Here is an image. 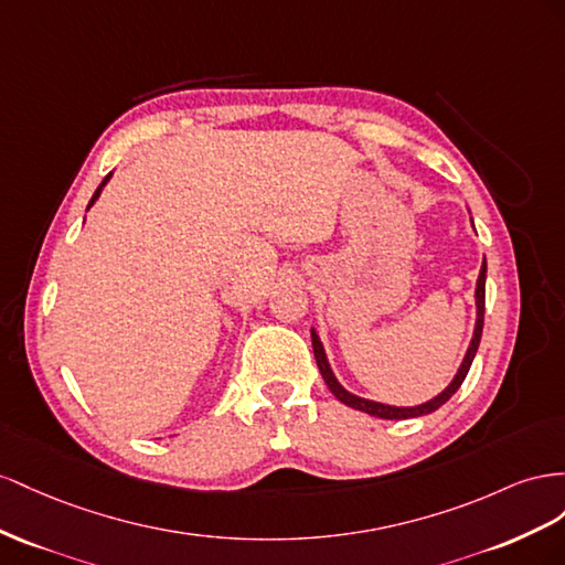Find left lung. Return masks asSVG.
<instances>
[{
  "label": "left lung",
  "instance_id": "8db88e82",
  "mask_svg": "<svg viewBox=\"0 0 565 565\" xmlns=\"http://www.w3.org/2000/svg\"><path fill=\"white\" fill-rule=\"evenodd\" d=\"M486 274H488V265L482 263V267H480V277H478V286H476V302H478V319H476V331H473V341H471V345H469V352H466V358H463V362H461V366H459V372H457V376H455V381L447 385V388L438 395V397H433L430 402H426V405H418V407H391V405H381V402H372V399H364V397H358V395H352V393H348L341 383L335 381V376H333V372H331V366H329V362H327V354H324V348H321V341L317 338V333L312 331V348H315V360H317V366H319V372H321V376H324V381H327V385H329V391L343 402V405H348V407H352V409H360V412H366V414H372V416H376V418H414V416H424V414H430V412H435L438 407H443L445 402L452 397L457 391H459V385L463 383V379H466V374H469V369H471V362H473V358H476V352H478V345H480V335H482V321H486Z\"/></svg>",
  "mask_w": 565,
  "mask_h": 565
}]
</instances>
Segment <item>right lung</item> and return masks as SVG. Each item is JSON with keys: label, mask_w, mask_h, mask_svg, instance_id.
<instances>
[{"label": "right lung", "mask_w": 565, "mask_h": 565, "mask_svg": "<svg viewBox=\"0 0 565 565\" xmlns=\"http://www.w3.org/2000/svg\"><path fill=\"white\" fill-rule=\"evenodd\" d=\"M108 177H110V174H106V180H104V182H102V184H99V189H96V191H94V196H92V201H89V205H92V203H94V201H96V199H99V193H102V189H104V184H106V182H108Z\"/></svg>", "instance_id": "right-lung-1"}]
</instances>
